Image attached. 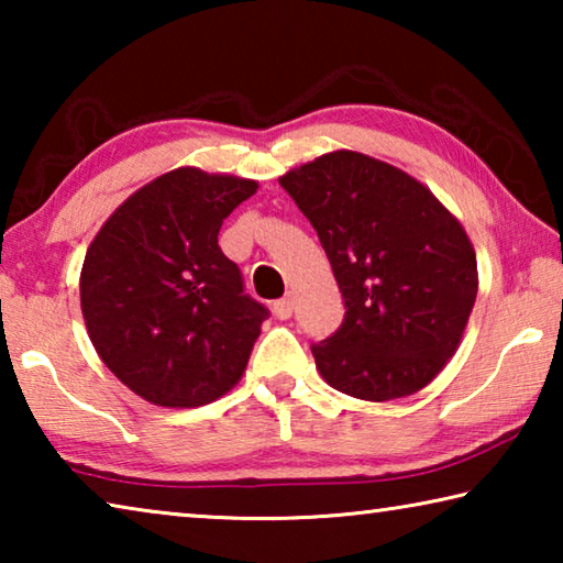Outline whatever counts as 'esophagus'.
<instances>
[{"instance_id":"esophagus-1","label":"esophagus","mask_w":563,"mask_h":563,"mask_svg":"<svg viewBox=\"0 0 563 563\" xmlns=\"http://www.w3.org/2000/svg\"><path fill=\"white\" fill-rule=\"evenodd\" d=\"M273 312L278 316L280 320H288L292 316V300L290 298H280L273 302Z\"/></svg>"}]
</instances>
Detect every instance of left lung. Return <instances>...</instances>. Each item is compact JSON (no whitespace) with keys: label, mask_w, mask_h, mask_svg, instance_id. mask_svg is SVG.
<instances>
[{"label":"left lung","mask_w":563,"mask_h":563,"mask_svg":"<svg viewBox=\"0 0 563 563\" xmlns=\"http://www.w3.org/2000/svg\"><path fill=\"white\" fill-rule=\"evenodd\" d=\"M318 231L345 318L312 357L330 387L387 402L440 375L476 300V255L430 188L383 161L335 151L280 178Z\"/></svg>","instance_id":"left-lung-1"}]
</instances>
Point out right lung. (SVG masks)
Here are the masks:
<instances>
[{
  "label": "right lung",
  "mask_w": 563,
  "mask_h": 563,
  "mask_svg": "<svg viewBox=\"0 0 563 563\" xmlns=\"http://www.w3.org/2000/svg\"><path fill=\"white\" fill-rule=\"evenodd\" d=\"M255 180L176 168L126 198L93 238L81 268V312L113 375L161 407L225 395L271 316L245 295L218 231Z\"/></svg>",
  "instance_id": "1"
}]
</instances>
